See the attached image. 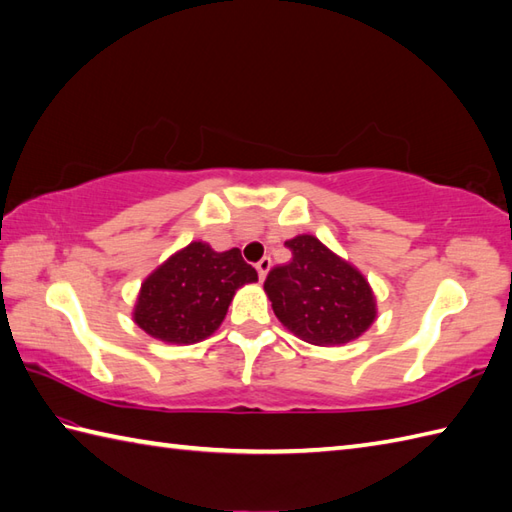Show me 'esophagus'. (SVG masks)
I'll return each instance as SVG.
<instances>
[{"instance_id": "obj_1", "label": "esophagus", "mask_w": 512, "mask_h": 512, "mask_svg": "<svg viewBox=\"0 0 512 512\" xmlns=\"http://www.w3.org/2000/svg\"><path fill=\"white\" fill-rule=\"evenodd\" d=\"M270 266H273V262H270V257H264V259H259L257 262V273H259V279H266V275H268V270H270Z\"/></svg>"}]
</instances>
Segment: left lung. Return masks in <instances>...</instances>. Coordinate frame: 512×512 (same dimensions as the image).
<instances>
[{"label":"left lung","instance_id":"obj_1","mask_svg":"<svg viewBox=\"0 0 512 512\" xmlns=\"http://www.w3.org/2000/svg\"><path fill=\"white\" fill-rule=\"evenodd\" d=\"M292 259L268 273L264 290L275 317L301 341L339 347L376 321V297L365 275L314 235L286 242Z\"/></svg>","mask_w":512,"mask_h":512}]
</instances>
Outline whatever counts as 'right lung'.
Wrapping results in <instances>:
<instances>
[{
    "label": "right lung",
    "mask_w": 512,
    "mask_h": 512,
    "mask_svg": "<svg viewBox=\"0 0 512 512\" xmlns=\"http://www.w3.org/2000/svg\"><path fill=\"white\" fill-rule=\"evenodd\" d=\"M255 281L257 270L237 248L217 253L206 242H191L147 275L132 317L162 343H200L220 328L235 292Z\"/></svg>",
    "instance_id": "1"
}]
</instances>
